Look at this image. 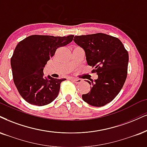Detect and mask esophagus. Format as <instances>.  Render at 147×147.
I'll list each match as a JSON object with an SVG mask.
<instances>
[{
    "label": "esophagus",
    "mask_w": 147,
    "mask_h": 147,
    "mask_svg": "<svg viewBox=\"0 0 147 147\" xmlns=\"http://www.w3.org/2000/svg\"><path fill=\"white\" fill-rule=\"evenodd\" d=\"M71 80L72 81H74V82H76V83H80V82H82V80H80V79H78V78H71Z\"/></svg>",
    "instance_id": "obj_1"
}]
</instances>
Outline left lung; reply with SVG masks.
I'll list each match as a JSON object with an SVG mask.
<instances>
[{"instance_id":"8db88e82","label":"left lung","mask_w":147,"mask_h":147,"mask_svg":"<svg viewBox=\"0 0 147 147\" xmlns=\"http://www.w3.org/2000/svg\"><path fill=\"white\" fill-rule=\"evenodd\" d=\"M74 41L84 50L87 64L98 76L87 80L91 89L82 99L93 106H104L115 98L125 82L128 52L118 38L104 33L75 36Z\"/></svg>"}]
</instances>
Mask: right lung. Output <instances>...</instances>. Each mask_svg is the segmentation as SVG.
Returning a JSON list of instances; mask_svg holds the SVG:
<instances>
[{
    "label": "right lung",
    "mask_w": 147,
    "mask_h": 147,
    "mask_svg": "<svg viewBox=\"0 0 147 147\" xmlns=\"http://www.w3.org/2000/svg\"><path fill=\"white\" fill-rule=\"evenodd\" d=\"M74 35L54 37L34 35L17 45L11 59L13 78L22 98L35 106H45L57 97L61 83L57 79L43 76V69L57 48L69 44Z\"/></svg>",
    "instance_id": "add662e5"
}]
</instances>
